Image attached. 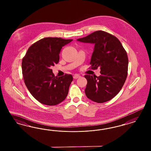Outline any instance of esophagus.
<instances>
[{
    "label": "esophagus",
    "mask_w": 151,
    "mask_h": 151,
    "mask_svg": "<svg viewBox=\"0 0 151 151\" xmlns=\"http://www.w3.org/2000/svg\"><path fill=\"white\" fill-rule=\"evenodd\" d=\"M80 76L79 75H78V74H75L73 76L74 79H77V78H80Z\"/></svg>",
    "instance_id": "esophagus-1"
}]
</instances>
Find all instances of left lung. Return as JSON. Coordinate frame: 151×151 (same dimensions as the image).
Instances as JSON below:
<instances>
[{
  "label": "left lung",
  "mask_w": 151,
  "mask_h": 151,
  "mask_svg": "<svg viewBox=\"0 0 151 151\" xmlns=\"http://www.w3.org/2000/svg\"><path fill=\"white\" fill-rule=\"evenodd\" d=\"M77 41L94 44L90 64L91 69L100 67L101 75H86L85 94L97 103L110 101L119 93L127 76L128 60L119 39L109 33L99 30Z\"/></svg>",
  "instance_id": "left-lung-1"
}]
</instances>
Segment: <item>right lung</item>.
<instances>
[{
  "mask_svg": "<svg viewBox=\"0 0 151 151\" xmlns=\"http://www.w3.org/2000/svg\"><path fill=\"white\" fill-rule=\"evenodd\" d=\"M73 39L45 37L31 46L22 61L25 85L32 96L42 104L56 105L66 99L73 80L71 75L55 77L51 66L59 61L63 46Z\"/></svg>",
  "mask_w": 151,
  "mask_h": 151,
  "instance_id": "1",
  "label": "right lung"
}]
</instances>
